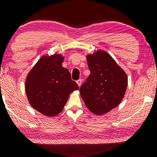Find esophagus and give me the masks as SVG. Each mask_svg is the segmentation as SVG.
Listing matches in <instances>:
<instances>
[{
    "instance_id": "obj_1",
    "label": "esophagus",
    "mask_w": 157,
    "mask_h": 157,
    "mask_svg": "<svg viewBox=\"0 0 157 157\" xmlns=\"http://www.w3.org/2000/svg\"><path fill=\"white\" fill-rule=\"evenodd\" d=\"M82 79H81V78L76 81V83L78 84V85L79 86V87H80V86L82 85Z\"/></svg>"
}]
</instances>
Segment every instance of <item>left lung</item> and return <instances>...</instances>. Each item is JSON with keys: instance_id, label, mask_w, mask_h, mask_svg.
Returning a JSON list of instances; mask_svg holds the SVG:
<instances>
[{"instance_id": "obj_1", "label": "left lung", "mask_w": 157, "mask_h": 157, "mask_svg": "<svg viewBox=\"0 0 157 157\" xmlns=\"http://www.w3.org/2000/svg\"><path fill=\"white\" fill-rule=\"evenodd\" d=\"M87 60L90 74L81 86V97L89 110L103 114L117 107L124 98L127 76L104 51L87 55Z\"/></svg>"}]
</instances>
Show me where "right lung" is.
<instances>
[{
    "label": "right lung",
    "mask_w": 157,
    "mask_h": 157,
    "mask_svg": "<svg viewBox=\"0 0 157 157\" xmlns=\"http://www.w3.org/2000/svg\"><path fill=\"white\" fill-rule=\"evenodd\" d=\"M63 61V58L60 55L42 57L25 82L30 104L48 117L61 112L70 94L78 89L68 70L62 67Z\"/></svg>",
    "instance_id": "right-lung-1"
}]
</instances>
